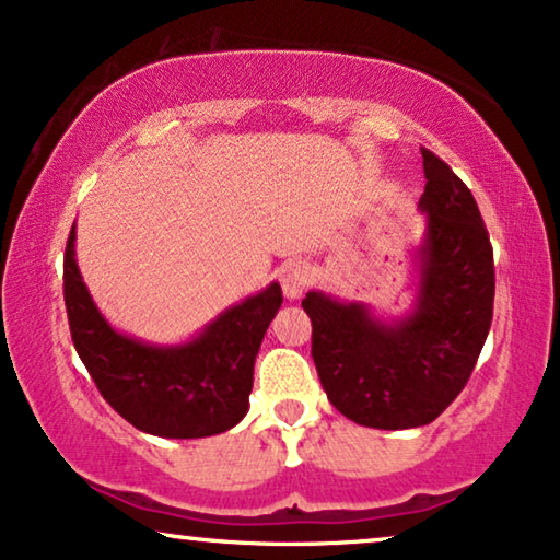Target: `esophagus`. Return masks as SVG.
I'll use <instances>...</instances> for the list:
<instances>
[{
  "instance_id": "1",
  "label": "esophagus",
  "mask_w": 560,
  "mask_h": 560,
  "mask_svg": "<svg viewBox=\"0 0 560 560\" xmlns=\"http://www.w3.org/2000/svg\"><path fill=\"white\" fill-rule=\"evenodd\" d=\"M280 282H282V293H285L288 301H298L308 288L311 275H308V265L305 262H285L280 267Z\"/></svg>"
}]
</instances>
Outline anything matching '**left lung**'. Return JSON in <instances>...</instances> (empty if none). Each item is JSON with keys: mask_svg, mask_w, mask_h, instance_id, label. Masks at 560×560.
Segmentation results:
<instances>
[{"mask_svg": "<svg viewBox=\"0 0 560 560\" xmlns=\"http://www.w3.org/2000/svg\"><path fill=\"white\" fill-rule=\"evenodd\" d=\"M425 234L416 252L418 290L405 316L380 318L366 303L311 290L313 362L341 416L380 431L433 423L471 377L492 326L494 257L464 180L420 150Z\"/></svg>", "mask_w": 560, "mask_h": 560, "instance_id": "1", "label": "left lung"}]
</instances>
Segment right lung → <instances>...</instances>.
I'll list each match as a JSON object with an SVG mask.
<instances>
[{
    "mask_svg": "<svg viewBox=\"0 0 560 560\" xmlns=\"http://www.w3.org/2000/svg\"><path fill=\"white\" fill-rule=\"evenodd\" d=\"M71 339L98 393L127 423L160 439H206L234 428L249 410L252 374L267 326L282 305L270 282L221 311L183 343H148L112 328L75 265V224L63 259Z\"/></svg>",
    "mask_w": 560,
    "mask_h": 560,
    "instance_id": "add662e5",
    "label": "right lung"
}]
</instances>
